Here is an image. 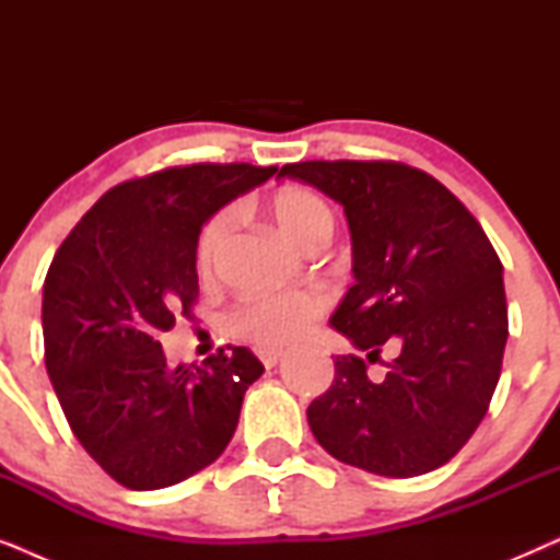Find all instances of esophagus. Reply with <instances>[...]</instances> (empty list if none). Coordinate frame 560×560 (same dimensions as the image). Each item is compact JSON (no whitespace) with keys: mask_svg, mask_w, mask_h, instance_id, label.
<instances>
[{"mask_svg":"<svg viewBox=\"0 0 560 560\" xmlns=\"http://www.w3.org/2000/svg\"><path fill=\"white\" fill-rule=\"evenodd\" d=\"M257 357L262 359V364L267 366V370H272V366H278L280 359L285 357V351H280V349H259Z\"/></svg>","mask_w":560,"mask_h":560,"instance_id":"obj_1","label":"esophagus"}]
</instances>
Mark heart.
Masks as SVG:
<instances>
[{
  "label": "heart",
  "mask_w": 560,
  "mask_h": 560,
  "mask_svg": "<svg viewBox=\"0 0 560 560\" xmlns=\"http://www.w3.org/2000/svg\"><path fill=\"white\" fill-rule=\"evenodd\" d=\"M270 217L278 232L298 249L320 247L334 232L331 209L324 198L303 188H285L270 201ZM232 232V213H217L198 236V267L209 272ZM324 298L313 290H282V293L247 295L226 313L224 326L236 339L257 347H285L305 334L313 320L324 313Z\"/></svg>",
  "instance_id": "obj_1"
}]
</instances>
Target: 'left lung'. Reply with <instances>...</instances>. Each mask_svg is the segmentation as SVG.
<instances>
[{
	"mask_svg": "<svg viewBox=\"0 0 560 560\" xmlns=\"http://www.w3.org/2000/svg\"><path fill=\"white\" fill-rule=\"evenodd\" d=\"M343 206L354 285L331 326L380 357H336V377L308 408L316 441L339 462L408 479L458 454L487 416L508 343L502 262L479 221L446 186L389 160H308L282 165Z\"/></svg>",
	"mask_w": 560,
	"mask_h": 560,
	"instance_id": "left-lung-1",
	"label": "left lung"
}]
</instances>
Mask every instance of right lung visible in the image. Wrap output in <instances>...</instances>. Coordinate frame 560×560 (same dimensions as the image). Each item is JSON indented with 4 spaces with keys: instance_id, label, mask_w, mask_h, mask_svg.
I'll return each mask as SVG.
<instances>
[{
    "instance_id": "1",
    "label": "right lung",
    "mask_w": 560,
    "mask_h": 560,
    "mask_svg": "<svg viewBox=\"0 0 560 560\" xmlns=\"http://www.w3.org/2000/svg\"><path fill=\"white\" fill-rule=\"evenodd\" d=\"M278 167L186 165L98 198L43 285L45 366L68 425L121 487L148 492L217 462L265 366L244 347L171 366L158 336L198 298L196 249L219 209Z\"/></svg>"
}]
</instances>
